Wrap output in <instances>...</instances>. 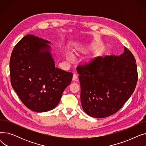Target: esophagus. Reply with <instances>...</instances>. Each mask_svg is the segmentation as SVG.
<instances>
[{
	"label": "esophagus",
	"instance_id": "obj_1",
	"mask_svg": "<svg viewBox=\"0 0 146 146\" xmlns=\"http://www.w3.org/2000/svg\"><path fill=\"white\" fill-rule=\"evenodd\" d=\"M78 78V75H77V74H76V73H74L73 74V80H75L76 79Z\"/></svg>",
	"mask_w": 146,
	"mask_h": 146
}]
</instances>
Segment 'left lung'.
<instances>
[{"label": "left lung", "instance_id": "left-lung-1", "mask_svg": "<svg viewBox=\"0 0 146 146\" xmlns=\"http://www.w3.org/2000/svg\"><path fill=\"white\" fill-rule=\"evenodd\" d=\"M135 62L132 52L124 47L119 56L97 57L77 67L81 104L88 115L105 118L122 108L137 85Z\"/></svg>", "mask_w": 146, "mask_h": 146}]
</instances>
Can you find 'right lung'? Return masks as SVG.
<instances>
[{"mask_svg": "<svg viewBox=\"0 0 146 146\" xmlns=\"http://www.w3.org/2000/svg\"><path fill=\"white\" fill-rule=\"evenodd\" d=\"M50 42L27 35L15 46L9 68L11 82L21 101L35 112H47L58 104L73 73L55 67Z\"/></svg>", "mask_w": 146, "mask_h": 146, "instance_id": "1", "label": "right lung"}]
</instances>
